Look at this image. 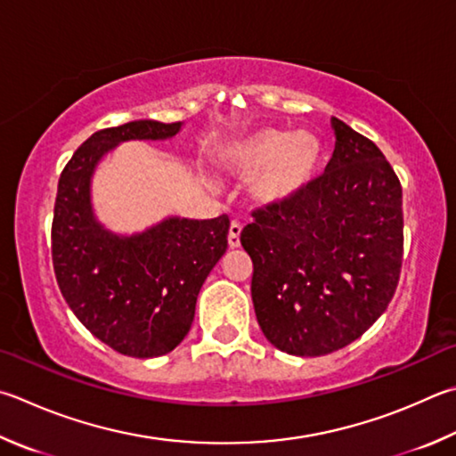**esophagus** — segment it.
<instances>
[{
	"label": "esophagus",
	"mask_w": 456,
	"mask_h": 456,
	"mask_svg": "<svg viewBox=\"0 0 456 456\" xmlns=\"http://www.w3.org/2000/svg\"><path fill=\"white\" fill-rule=\"evenodd\" d=\"M227 241L231 249H237L239 245H241V225H239L237 221H233L229 225V235H227Z\"/></svg>",
	"instance_id": "1"
}]
</instances>
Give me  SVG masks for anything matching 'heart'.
<instances>
[{"instance_id":"heart-1","label":"heart","mask_w":456,"mask_h":456,"mask_svg":"<svg viewBox=\"0 0 456 456\" xmlns=\"http://www.w3.org/2000/svg\"><path fill=\"white\" fill-rule=\"evenodd\" d=\"M321 161V143L311 134L289 135L259 129L229 145L223 165L239 177H251L249 195L256 207H277L309 183Z\"/></svg>"}]
</instances>
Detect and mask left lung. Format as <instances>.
Listing matches in <instances>:
<instances>
[{
	"label": "left lung",
	"mask_w": 456,
	"mask_h": 456,
	"mask_svg": "<svg viewBox=\"0 0 456 456\" xmlns=\"http://www.w3.org/2000/svg\"><path fill=\"white\" fill-rule=\"evenodd\" d=\"M325 173L241 233L251 297L279 351L321 357L359 338L391 303L403 263V189L380 149L330 118Z\"/></svg>",
	"instance_id": "left-lung-1"
}]
</instances>
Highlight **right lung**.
Returning <instances> with one entry per match:
<instances>
[{
    "instance_id": "1",
    "label": "right lung",
    "mask_w": 456,
    "mask_h": 456,
    "mask_svg": "<svg viewBox=\"0 0 456 456\" xmlns=\"http://www.w3.org/2000/svg\"><path fill=\"white\" fill-rule=\"evenodd\" d=\"M181 123L129 121L81 145L57 185L52 256L73 314L113 351L135 359L167 354L183 341L207 275L227 251L229 217H167L142 233L118 235L97 221L91 177L123 142H161Z\"/></svg>"
}]
</instances>
